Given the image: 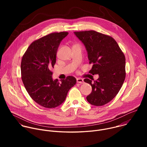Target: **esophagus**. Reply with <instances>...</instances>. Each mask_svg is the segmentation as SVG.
Masks as SVG:
<instances>
[{
  "label": "esophagus",
  "instance_id": "esophagus-1",
  "mask_svg": "<svg viewBox=\"0 0 147 147\" xmlns=\"http://www.w3.org/2000/svg\"><path fill=\"white\" fill-rule=\"evenodd\" d=\"M77 82L80 83V84H83L84 83V80L82 78H77Z\"/></svg>",
  "mask_w": 147,
  "mask_h": 147
}]
</instances>
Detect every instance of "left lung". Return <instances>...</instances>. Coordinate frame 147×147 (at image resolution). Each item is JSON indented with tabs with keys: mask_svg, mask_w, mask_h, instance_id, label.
Segmentation results:
<instances>
[{
	"mask_svg": "<svg viewBox=\"0 0 147 147\" xmlns=\"http://www.w3.org/2000/svg\"><path fill=\"white\" fill-rule=\"evenodd\" d=\"M84 45L90 64L89 71L99 78L92 82L84 79L92 87L87 101L95 106H102L112 100L120 91L125 77V59L116 41L111 36L96 31L74 32Z\"/></svg>",
	"mask_w": 147,
	"mask_h": 147,
	"instance_id": "obj_1",
	"label": "left lung"
}]
</instances>
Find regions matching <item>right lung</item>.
<instances>
[{
  "instance_id": "obj_1",
  "label": "right lung",
  "mask_w": 147,
  "mask_h": 147,
  "mask_svg": "<svg viewBox=\"0 0 147 147\" xmlns=\"http://www.w3.org/2000/svg\"><path fill=\"white\" fill-rule=\"evenodd\" d=\"M68 34L67 32H53L34 41L22 57L21 73L24 86L31 98L44 108L59 106L76 83L73 76L61 82L53 80L51 71L56 63L60 42Z\"/></svg>"
}]
</instances>
